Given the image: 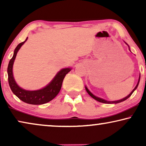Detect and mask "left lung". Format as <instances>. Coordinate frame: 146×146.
Wrapping results in <instances>:
<instances>
[{
	"label": "left lung",
	"mask_w": 146,
	"mask_h": 146,
	"mask_svg": "<svg viewBox=\"0 0 146 146\" xmlns=\"http://www.w3.org/2000/svg\"><path fill=\"white\" fill-rule=\"evenodd\" d=\"M125 42V44H127V46H128V48H129V45L127 44L126 42ZM139 80H140V74H139V76L138 82H137V85L135 86V87L134 88H133V90L131 92V93L129 94V95H127L126 97L123 98L121 99V100H115V101H108V100H104V99H103V98H101L97 97V96H96L95 95H94L88 89V88H87L86 86H85V89H86V92H88V94H89L90 96H91L92 98H93L94 99L96 100H97L98 102H102V103H104V104H117V103L121 102H123V101H125V100H127V98H128L129 97H130V96H131V95L132 94L133 92H134V91L135 90H136V88H137V86H138V84H139Z\"/></svg>",
	"instance_id": "left-lung-1"
}]
</instances>
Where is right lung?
<instances>
[{
  "label": "right lung",
  "mask_w": 146,
  "mask_h": 146,
  "mask_svg": "<svg viewBox=\"0 0 146 146\" xmlns=\"http://www.w3.org/2000/svg\"><path fill=\"white\" fill-rule=\"evenodd\" d=\"M27 39L28 37L25 40V41L18 44L14 51L13 56L9 62L7 68L9 84L14 94L17 96L24 102L34 105L43 104H46L51 101L58 95L61 89L63 80L65 76L71 70L72 68H66L60 70L56 74L50 82L42 88L37 90H27L22 88L16 82L13 76V69L14 62H15L18 52L22 46L27 40Z\"/></svg>",
  "instance_id": "right-lung-1"
}]
</instances>
